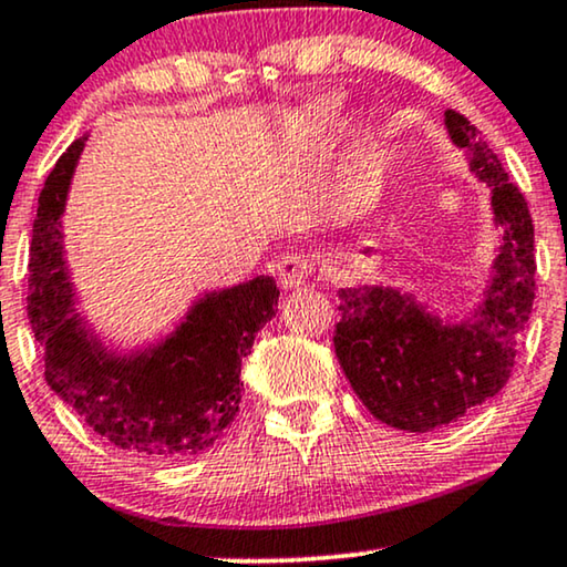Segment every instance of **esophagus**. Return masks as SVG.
<instances>
[{
	"label": "esophagus",
	"instance_id": "1",
	"mask_svg": "<svg viewBox=\"0 0 567 567\" xmlns=\"http://www.w3.org/2000/svg\"><path fill=\"white\" fill-rule=\"evenodd\" d=\"M309 274H312V262H309L307 255L291 252L278 262V281H281L284 289H299V286H305Z\"/></svg>",
	"mask_w": 567,
	"mask_h": 567
}]
</instances>
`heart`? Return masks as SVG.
<instances>
[{
	"label": "heart",
	"mask_w": 567,
	"mask_h": 567,
	"mask_svg": "<svg viewBox=\"0 0 567 567\" xmlns=\"http://www.w3.org/2000/svg\"><path fill=\"white\" fill-rule=\"evenodd\" d=\"M355 175H359V169H353L351 177H348V185H351V188H353V181H355Z\"/></svg>",
	"instance_id": "b5f03b06"
}]
</instances>
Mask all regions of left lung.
<instances>
[{
  "label": "left lung",
  "instance_id": "1",
  "mask_svg": "<svg viewBox=\"0 0 567 567\" xmlns=\"http://www.w3.org/2000/svg\"><path fill=\"white\" fill-rule=\"evenodd\" d=\"M452 142L491 190L498 255L475 312L441 320L429 305L384 284L340 289L336 355L369 413L392 429L429 433L460 421L506 386L518 336L534 305V224L501 159L456 111L444 113Z\"/></svg>",
  "mask_w": 567,
  "mask_h": 567
}]
</instances>
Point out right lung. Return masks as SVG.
I'll list each match as a JSON object with an SVG mask.
<instances>
[{
	"label": "right lung",
	"mask_w": 567,
	"mask_h": 567,
	"mask_svg": "<svg viewBox=\"0 0 567 567\" xmlns=\"http://www.w3.org/2000/svg\"><path fill=\"white\" fill-rule=\"evenodd\" d=\"M84 138L61 154L38 198L28 276V320L43 346L45 382L113 446L152 460L206 452L239 413L243 359L276 317L270 276L206 291L157 343L118 353L76 312L61 216Z\"/></svg>",
	"instance_id": "obj_1"
}]
</instances>
